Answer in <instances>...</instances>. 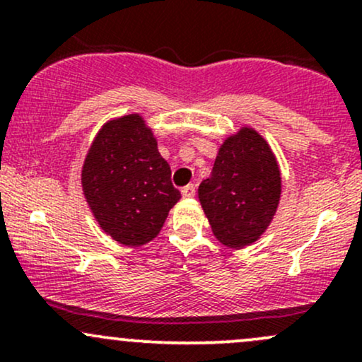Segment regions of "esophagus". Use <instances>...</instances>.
Masks as SVG:
<instances>
[{
    "instance_id": "obj_1",
    "label": "esophagus",
    "mask_w": 362,
    "mask_h": 362,
    "mask_svg": "<svg viewBox=\"0 0 362 362\" xmlns=\"http://www.w3.org/2000/svg\"><path fill=\"white\" fill-rule=\"evenodd\" d=\"M182 194H184V197H194V195H195V185L194 184L185 185L184 189H182Z\"/></svg>"
}]
</instances>
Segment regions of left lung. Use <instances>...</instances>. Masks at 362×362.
<instances>
[{"mask_svg":"<svg viewBox=\"0 0 362 362\" xmlns=\"http://www.w3.org/2000/svg\"><path fill=\"white\" fill-rule=\"evenodd\" d=\"M281 197V173L259 132L243 127L224 141L199 201L216 238L230 248L255 242L267 230Z\"/></svg>","mask_w":362,"mask_h":362,"instance_id":"8db88e82","label":"left lung"}]
</instances>
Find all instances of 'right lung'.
Instances as JSON below:
<instances>
[{
	"label": "right lung",
	"instance_id": "right-lung-1",
	"mask_svg": "<svg viewBox=\"0 0 362 362\" xmlns=\"http://www.w3.org/2000/svg\"><path fill=\"white\" fill-rule=\"evenodd\" d=\"M81 184L102 230L127 247L151 242L180 199L170 165L138 114L110 120L98 131Z\"/></svg>",
	"mask_w": 362,
	"mask_h": 362
}]
</instances>
